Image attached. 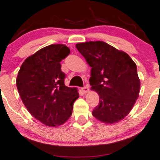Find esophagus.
Returning <instances> with one entry per match:
<instances>
[{"label": "esophagus", "instance_id": "obj_1", "mask_svg": "<svg viewBox=\"0 0 160 160\" xmlns=\"http://www.w3.org/2000/svg\"><path fill=\"white\" fill-rule=\"evenodd\" d=\"M82 90H83V93H88V92H89V88H88V86H86V87H84V88H82Z\"/></svg>", "mask_w": 160, "mask_h": 160}]
</instances>
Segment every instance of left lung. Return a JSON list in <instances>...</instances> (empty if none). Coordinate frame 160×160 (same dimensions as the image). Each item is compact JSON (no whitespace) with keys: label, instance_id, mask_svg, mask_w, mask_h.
Returning <instances> with one entry per match:
<instances>
[{"label":"left lung","instance_id":"left-lung-1","mask_svg":"<svg viewBox=\"0 0 160 160\" xmlns=\"http://www.w3.org/2000/svg\"><path fill=\"white\" fill-rule=\"evenodd\" d=\"M90 70V90L99 95L92 114L100 122L114 124L125 118L139 95L136 64L125 52L101 41L77 43Z\"/></svg>","mask_w":160,"mask_h":160}]
</instances>
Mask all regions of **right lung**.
<instances>
[{
    "label": "right lung",
    "instance_id": "1",
    "mask_svg": "<svg viewBox=\"0 0 160 160\" xmlns=\"http://www.w3.org/2000/svg\"><path fill=\"white\" fill-rule=\"evenodd\" d=\"M70 52L64 44H53L28 56L18 73L16 85L28 112L44 125L56 127L71 116L79 98L76 88L64 84L60 62Z\"/></svg>",
    "mask_w": 160,
    "mask_h": 160
}]
</instances>
